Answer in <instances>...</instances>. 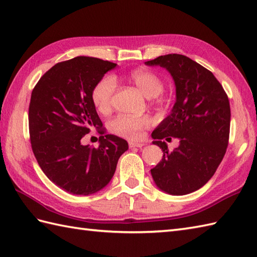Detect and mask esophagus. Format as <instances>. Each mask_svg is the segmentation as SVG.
I'll return each instance as SVG.
<instances>
[{
  "instance_id": "1",
  "label": "esophagus",
  "mask_w": 257,
  "mask_h": 257,
  "mask_svg": "<svg viewBox=\"0 0 257 257\" xmlns=\"http://www.w3.org/2000/svg\"><path fill=\"white\" fill-rule=\"evenodd\" d=\"M145 144L143 143H135V141H130L129 148H143Z\"/></svg>"
}]
</instances>
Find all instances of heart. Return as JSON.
Here are the masks:
<instances>
[{"mask_svg":"<svg viewBox=\"0 0 257 257\" xmlns=\"http://www.w3.org/2000/svg\"><path fill=\"white\" fill-rule=\"evenodd\" d=\"M129 80L147 98L158 97L165 88V84L160 76L146 68L134 70L129 75ZM114 89H116V79L111 75L103 76L101 79L97 81L91 91V100L98 111L101 113L110 111ZM150 124L151 119L147 116H118L109 122L108 128L112 134L120 137L138 139L141 137L144 130L150 127Z\"/></svg>","mask_w":257,"mask_h":257,"instance_id":"obj_1","label":"heart"}]
</instances>
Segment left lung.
<instances>
[{"label": "left lung", "instance_id": "obj_1", "mask_svg": "<svg viewBox=\"0 0 257 257\" xmlns=\"http://www.w3.org/2000/svg\"><path fill=\"white\" fill-rule=\"evenodd\" d=\"M145 64L166 68L176 85L170 114L151 134L152 144L163 151L151 176L168 194L194 192L213 177L226 152L231 122L227 95L210 70L184 55L168 54ZM167 137L180 140L173 152L162 141Z\"/></svg>", "mask_w": 257, "mask_h": 257}]
</instances>
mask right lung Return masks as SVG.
I'll return each instance as SVG.
<instances>
[{
	"mask_svg": "<svg viewBox=\"0 0 257 257\" xmlns=\"http://www.w3.org/2000/svg\"><path fill=\"white\" fill-rule=\"evenodd\" d=\"M117 64L78 56L47 70L32 91L29 125L32 149L41 169L57 187L89 195L110 182L128 143L114 135L99 137L98 148L81 138L102 122L91 100L97 81Z\"/></svg>",
	"mask_w": 257,
	"mask_h": 257,
	"instance_id": "add662e5",
	"label": "right lung"
}]
</instances>
